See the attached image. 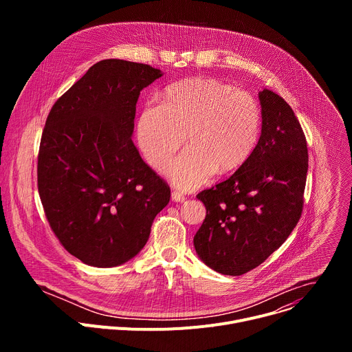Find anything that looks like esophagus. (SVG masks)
<instances>
[{"instance_id": "1", "label": "esophagus", "mask_w": 352, "mask_h": 352, "mask_svg": "<svg viewBox=\"0 0 352 352\" xmlns=\"http://www.w3.org/2000/svg\"><path fill=\"white\" fill-rule=\"evenodd\" d=\"M171 199L174 200V202H184V200H185L186 197H185V195H184L182 192H179V190H173V192H171Z\"/></svg>"}]
</instances>
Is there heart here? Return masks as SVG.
Wrapping results in <instances>:
<instances>
[{
  "label": "heart",
  "instance_id": "b5f03b06",
  "mask_svg": "<svg viewBox=\"0 0 352 352\" xmlns=\"http://www.w3.org/2000/svg\"><path fill=\"white\" fill-rule=\"evenodd\" d=\"M261 131L262 110L252 94L213 78H192L168 86L162 106L143 109L136 136L156 170L168 164L185 138L188 148L166 173L174 185L192 189L214 171L241 167L254 153Z\"/></svg>",
  "mask_w": 352,
  "mask_h": 352
}]
</instances>
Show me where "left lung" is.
<instances>
[{"label": "left lung", "mask_w": 352, "mask_h": 352, "mask_svg": "<svg viewBox=\"0 0 352 352\" xmlns=\"http://www.w3.org/2000/svg\"><path fill=\"white\" fill-rule=\"evenodd\" d=\"M262 135L250 157L226 181L199 192L206 217L193 236L209 267L241 276L288 238L304 209L307 138L285 100L263 89Z\"/></svg>", "instance_id": "left-lung-1"}]
</instances>
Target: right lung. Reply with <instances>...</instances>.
<instances>
[{
  "label": "right lung",
  "mask_w": 352,
  "mask_h": 352,
  "mask_svg": "<svg viewBox=\"0 0 352 352\" xmlns=\"http://www.w3.org/2000/svg\"><path fill=\"white\" fill-rule=\"evenodd\" d=\"M160 69L103 60L54 103L41 133L37 188L60 243L89 266L113 267L139 254L168 184L131 136L140 90Z\"/></svg>",
  "instance_id": "add662e5"
}]
</instances>
